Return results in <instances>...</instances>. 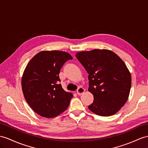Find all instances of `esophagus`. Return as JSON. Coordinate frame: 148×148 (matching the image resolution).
<instances>
[{"label":"esophagus","mask_w":148,"mask_h":148,"mask_svg":"<svg viewBox=\"0 0 148 148\" xmlns=\"http://www.w3.org/2000/svg\"><path fill=\"white\" fill-rule=\"evenodd\" d=\"M84 92H85V89L82 87H79L77 90V93L78 95H80L83 94Z\"/></svg>","instance_id":"esophagus-1"}]
</instances>
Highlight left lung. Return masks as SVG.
I'll return each mask as SVG.
<instances>
[{"label":"left lung","mask_w":148,"mask_h":148,"mask_svg":"<svg viewBox=\"0 0 148 148\" xmlns=\"http://www.w3.org/2000/svg\"><path fill=\"white\" fill-rule=\"evenodd\" d=\"M88 73V91L93 102L88 107L100 116H110L121 109L128 99L131 76L125 64L108 49H93L76 54Z\"/></svg>","instance_id":"1"}]
</instances>
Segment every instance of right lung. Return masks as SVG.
<instances>
[{
	"label": "right lung",
	"instance_id": "1",
	"mask_svg": "<svg viewBox=\"0 0 148 148\" xmlns=\"http://www.w3.org/2000/svg\"><path fill=\"white\" fill-rule=\"evenodd\" d=\"M72 59L64 51H42L25 68L21 80L23 94L29 106L39 116L56 117L69 106L73 95L63 89L59 73L64 63Z\"/></svg>",
	"mask_w": 148,
	"mask_h": 148
}]
</instances>
